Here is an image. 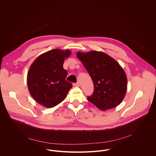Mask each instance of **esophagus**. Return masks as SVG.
<instances>
[{
  "mask_svg": "<svg viewBox=\"0 0 156 156\" xmlns=\"http://www.w3.org/2000/svg\"><path fill=\"white\" fill-rule=\"evenodd\" d=\"M73 85H74L75 86H80V83H79V82H77V83H74Z\"/></svg>",
  "mask_w": 156,
  "mask_h": 156,
  "instance_id": "esophagus-1",
  "label": "esophagus"
}]
</instances>
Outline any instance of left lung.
Masks as SVG:
<instances>
[{
    "instance_id": "1",
    "label": "left lung",
    "mask_w": 156,
    "mask_h": 156,
    "mask_svg": "<svg viewBox=\"0 0 156 156\" xmlns=\"http://www.w3.org/2000/svg\"><path fill=\"white\" fill-rule=\"evenodd\" d=\"M76 56L94 84V91L87 100L104 111L119 105L127 90L126 75L119 63L102 52H78Z\"/></svg>"
}]
</instances>
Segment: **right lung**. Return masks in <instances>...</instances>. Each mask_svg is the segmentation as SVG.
<instances>
[{
	"mask_svg": "<svg viewBox=\"0 0 156 156\" xmlns=\"http://www.w3.org/2000/svg\"><path fill=\"white\" fill-rule=\"evenodd\" d=\"M70 50L58 49L39 55L30 66L27 84L30 94L42 106L52 108L62 102L72 87L66 80L67 72L63 68Z\"/></svg>",
	"mask_w": 156,
	"mask_h": 156,
	"instance_id": "1",
	"label": "right lung"
}]
</instances>
